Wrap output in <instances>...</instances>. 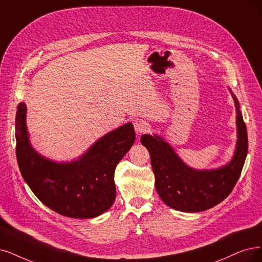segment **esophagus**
<instances>
[{
	"label": "esophagus",
	"mask_w": 262,
	"mask_h": 262,
	"mask_svg": "<svg viewBox=\"0 0 262 262\" xmlns=\"http://www.w3.org/2000/svg\"><path fill=\"white\" fill-rule=\"evenodd\" d=\"M134 127H135V130H136V133L138 135L142 134V133H146L149 130V127L150 125L148 124V122H146L144 120H136L134 122Z\"/></svg>",
	"instance_id": "1"
}]
</instances>
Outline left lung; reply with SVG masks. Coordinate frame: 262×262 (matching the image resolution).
Instances as JSON below:
<instances>
[{
    "mask_svg": "<svg viewBox=\"0 0 262 262\" xmlns=\"http://www.w3.org/2000/svg\"><path fill=\"white\" fill-rule=\"evenodd\" d=\"M232 97L237 114V140L234 156L225 166L194 169L188 166L162 137L158 135L141 136V143L150 153L156 189L167 206L185 212H199L216 206L233 190L244 166L248 138L239 103L233 94Z\"/></svg>",
    "mask_w": 262,
    "mask_h": 262,
    "instance_id": "1",
    "label": "left lung"
}]
</instances>
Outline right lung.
Listing matches in <instances>:
<instances>
[{"instance_id": "right-lung-1", "label": "right lung", "mask_w": 262, "mask_h": 262, "mask_svg": "<svg viewBox=\"0 0 262 262\" xmlns=\"http://www.w3.org/2000/svg\"><path fill=\"white\" fill-rule=\"evenodd\" d=\"M26 114V104L19 103L16 156L21 175L36 198L58 214L70 218H95L108 210L115 200V167L136 138L133 124L105 134L79 160L56 163L32 148Z\"/></svg>"}]
</instances>
